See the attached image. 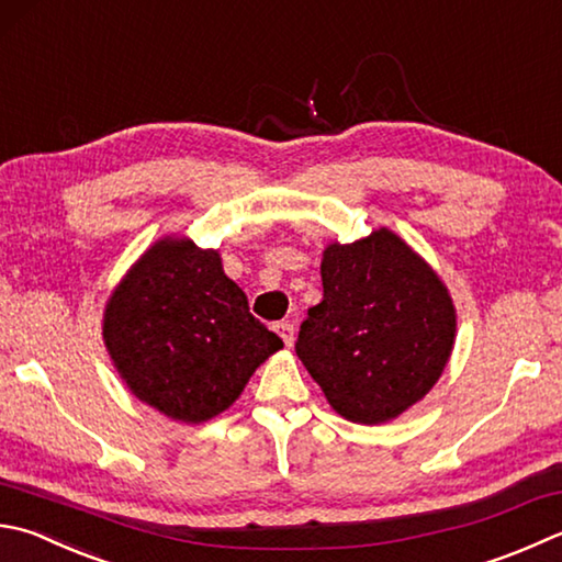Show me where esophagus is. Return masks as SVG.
I'll use <instances>...</instances> for the list:
<instances>
[{"mask_svg": "<svg viewBox=\"0 0 562 562\" xmlns=\"http://www.w3.org/2000/svg\"><path fill=\"white\" fill-rule=\"evenodd\" d=\"M273 327H277V333H279L281 340L285 342V347H291L293 345V325L289 321H283V323H277Z\"/></svg>", "mask_w": 562, "mask_h": 562, "instance_id": "34e87169", "label": "esophagus"}]
</instances>
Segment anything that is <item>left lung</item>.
<instances>
[{
	"mask_svg": "<svg viewBox=\"0 0 562 562\" xmlns=\"http://www.w3.org/2000/svg\"><path fill=\"white\" fill-rule=\"evenodd\" d=\"M323 301L301 323L295 355L342 418L376 426L436 386L454 345L446 283L394 232L333 241Z\"/></svg>",
	"mask_w": 562,
	"mask_h": 562,
	"instance_id": "1",
	"label": "left lung"
}]
</instances>
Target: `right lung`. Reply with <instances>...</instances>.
Wrapping results in <instances>:
<instances>
[{"label":"right lung","instance_id":"1","mask_svg":"<svg viewBox=\"0 0 562 562\" xmlns=\"http://www.w3.org/2000/svg\"><path fill=\"white\" fill-rule=\"evenodd\" d=\"M102 337L132 394L183 423L229 408L283 347L249 313L220 254L188 237L158 239L142 254L110 295Z\"/></svg>","mask_w":562,"mask_h":562}]
</instances>
